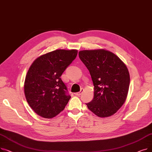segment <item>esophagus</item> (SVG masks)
I'll use <instances>...</instances> for the list:
<instances>
[{"mask_svg": "<svg viewBox=\"0 0 152 152\" xmlns=\"http://www.w3.org/2000/svg\"><path fill=\"white\" fill-rule=\"evenodd\" d=\"M83 92H84V89H81L80 92H79L76 93V94H75V95H77V96H80V95L83 94Z\"/></svg>", "mask_w": 152, "mask_h": 152, "instance_id": "esophagus-1", "label": "esophagus"}]
</instances>
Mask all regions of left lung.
Here are the masks:
<instances>
[{"label": "left lung", "instance_id": "8db88e82", "mask_svg": "<svg viewBox=\"0 0 152 152\" xmlns=\"http://www.w3.org/2000/svg\"><path fill=\"white\" fill-rule=\"evenodd\" d=\"M79 57L89 71L94 86V99L87 107L100 118L113 115L123 105L129 91L130 76L125 63L103 49L81 50Z\"/></svg>", "mask_w": 152, "mask_h": 152}]
</instances>
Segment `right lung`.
Wrapping results in <instances>:
<instances>
[{
  "label": "right lung",
  "instance_id": "add662e5",
  "mask_svg": "<svg viewBox=\"0 0 152 152\" xmlns=\"http://www.w3.org/2000/svg\"><path fill=\"white\" fill-rule=\"evenodd\" d=\"M77 50L57 49L37 58L26 75L24 92L30 107L50 119L62 111L70 99L60 77L76 57Z\"/></svg>",
  "mask_w": 152,
  "mask_h": 152
}]
</instances>
